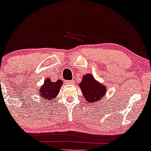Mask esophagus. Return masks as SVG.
I'll return each mask as SVG.
<instances>
[{
	"instance_id": "34e87169",
	"label": "esophagus",
	"mask_w": 151,
	"mask_h": 151,
	"mask_svg": "<svg viewBox=\"0 0 151 151\" xmlns=\"http://www.w3.org/2000/svg\"><path fill=\"white\" fill-rule=\"evenodd\" d=\"M67 84H69V85H74V81H73V80H71V81H67Z\"/></svg>"
}]
</instances>
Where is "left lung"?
<instances>
[{
  "mask_svg": "<svg viewBox=\"0 0 151 151\" xmlns=\"http://www.w3.org/2000/svg\"><path fill=\"white\" fill-rule=\"evenodd\" d=\"M79 87L84 97L91 104L102 100L107 92V87L98 82L89 73L83 76Z\"/></svg>",
  "mask_w": 151,
  "mask_h": 151,
  "instance_id": "obj_1",
  "label": "left lung"
}]
</instances>
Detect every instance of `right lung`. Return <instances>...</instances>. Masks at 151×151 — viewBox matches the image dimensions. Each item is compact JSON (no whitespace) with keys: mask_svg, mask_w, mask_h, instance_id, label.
<instances>
[{"mask_svg":"<svg viewBox=\"0 0 151 151\" xmlns=\"http://www.w3.org/2000/svg\"><path fill=\"white\" fill-rule=\"evenodd\" d=\"M62 85L63 81L60 79L53 82L49 78H46L40 89L39 90V94L40 96L41 100L45 103H48L50 101L52 102V100L58 95Z\"/></svg>","mask_w":151,"mask_h":151,"instance_id":"obj_1","label":"right lung"}]
</instances>
